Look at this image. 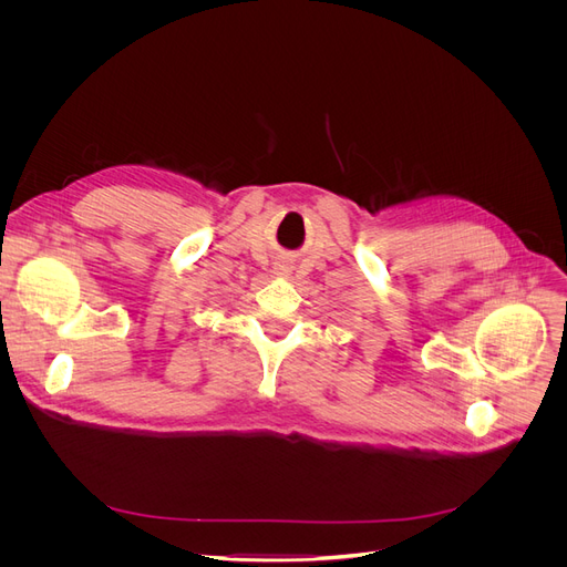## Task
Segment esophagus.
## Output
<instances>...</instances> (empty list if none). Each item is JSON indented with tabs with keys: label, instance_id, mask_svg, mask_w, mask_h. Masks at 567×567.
Wrapping results in <instances>:
<instances>
[{
	"label": "esophagus",
	"instance_id": "esophagus-1",
	"mask_svg": "<svg viewBox=\"0 0 567 567\" xmlns=\"http://www.w3.org/2000/svg\"><path fill=\"white\" fill-rule=\"evenodd\" d=\"M276 271H278V276H287V274H289V264L280 261V264L276 266Z\"/></svg>",
	"mask_w": 567,
	"mask_h": 567
}]
</instances>
